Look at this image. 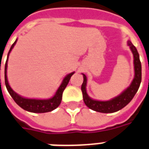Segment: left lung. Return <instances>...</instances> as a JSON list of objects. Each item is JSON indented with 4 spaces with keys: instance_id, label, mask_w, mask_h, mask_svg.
Instances as JSON below:
<instances>
[{
    "instance_id": "1",
    "label": "left lung",
    "mask_w": 149,
    "mask_h": 149,
    "mask_svg": "<svg viewBox=\"0 0 149 149\" xmlns=\"http://www.w3.org/2000/svg\"><path fill=\"white\" fill-rule=\"evenodd\" d=\"M128 46L130 47L133 54H134V78L133 79L131 84L127 89L117 97L112 98L109 101H96L91 99L87 94L86 91V85H87V77L84 74V82L81 86V91L83 93V98L85 105L91 109L98 112L103 113H112V112H117L122 109L134 97L135 94L138 91L141 82V64L139 54H138L137 48L134 46V44L128 40Z\"/></svg>"
}]
</instances>
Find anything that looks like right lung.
Returning a JSON list of instances; mask_svg holds the SVG:
<instances>
[{
    "mask_svg": "<svg viewBox=\"0 0 149 149\" xmlns=\"http://www.w3.org/2000/svg\"><path fill=\"white\" fill-rule=\"evenodd\" d=\"M17 40L14 42V44L11 45V48L9 50L8 54V58L9 53L11 52V49L14 47L15 44H16ZM8 58H7L6 63H5V67H4V80H5V85H6L7 90L9 92L11 97L14 99V101L16 102L17 105H19L22 109L26 110L28 112H35V113H44V112H51L52 110L55 109L60 103L62 102V93L64 91L65 88L66 87L68 83L70 81V78L72 77L74 72H71L70 74H68L66 77H65L62 84L60 85L58 89L57 90L55 95L54 97H52L50 99H29V98H25L21 96H19L18 94L15 92L13 90L11 89V87L9 86V84L8 82L7 79V67H8ZM1 82V79H0Z\"/></svg>",
    "mask_w": 149,
    "mask_h": 149,
    "instance_id": "right-lung-1",
    "label": "right lung"
}]
</instances>
